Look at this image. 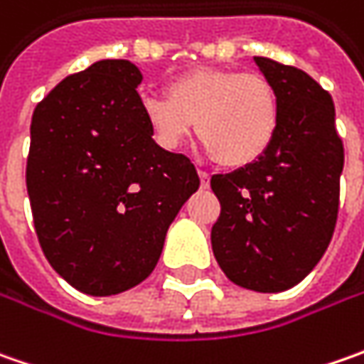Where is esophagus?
<instances>
[{
	"label": "esophagus",
	"instance_id": "34e87169",
	"mask_svg": "<svg viewBox=\"0 0 364 364\" xmlns=\"http://www.w3.org/2000/svg\"><path fill=\"white\" fill-rule=\"evenodd\" d=\"M198 178H200V186H203V188H208V184H210V176H208V172L198 170Z\"/></svg>",
	"mask_w": 364,
	"mask_h": 364
}]
</instances>
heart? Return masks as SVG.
Listing matches in <instances>:
<instances>
[{"instance_id": "heart-1", "label": "heart", "mask_w": 364, "mask_h": 364, "mask_svg": "<svg viewBox=\"0 0 364 364\" xmlns=\"http://www.w3.org/2000/svg\"><path fill=\"white\" fill-rule=\"evenodd\" d=\"M141 113L164 149L182 146L196 123L204 151L229 168L259 160L279 125L272 82L231 68L188 70L168 85L166 95L144 97Z\"/></svg>"}]
</instances>
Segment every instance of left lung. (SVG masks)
<instances>
[{"label":"left lung","mask_w":364,"mask_h":364,"mask_svg":"<svg viewBox=\"0 0 364 364\" xmlns=\"http://www.w3.org/2000/svg\"><path fill=\"white\" fill-rule=\"evenodd\" d=\"M253 60L277 92L279 125L259 160L213 176L220 217L210 243L232 284L275 294L300 284L328 247L344 147L332 97L314 78L272 58Z\"/></svg>","instance_id":"left-lung-1"}]
</instances>
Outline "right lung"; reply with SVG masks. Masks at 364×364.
Segmentation results:
<instances>
[{
    "label": "right lung",
    "mask_w": 364,
    "mask_h": 364,
    "mask_svg": "<svg viewBox=\"0 0 364 364\" xmlns=\"http://www.w3.org/2000/svg\"><path fill=\"white\" fill-rule=\"evenodd\" d=\"M139 68L99 60L66 77L32 115L26 186L54 272L78 291L113 296L154 272L194 164L161 149L141 113Z\"/></svg>",
    "instance_id": "1"
}]
</instances>
